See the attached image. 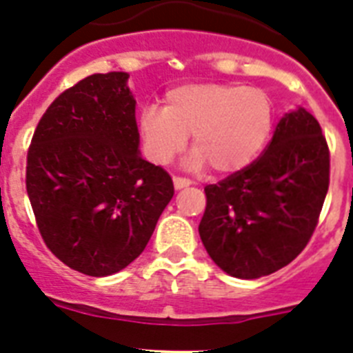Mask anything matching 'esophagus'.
<instances>
[{"label":"esophagus","instance_id":"34e87169","mask_svg":"<svg viewBox=\"0 0 353 353\" xmlns=\"http://www.w3.org/2000/svg\"><path fill=\"white\" fill-rule=\"evenodd\" d=\"M173 183H174V189H176V191H180V189H185V187L191 185L192 182L189 179H182V176H174Z\"/></svg>","mask_w":353,"mask_h":353}]
</instances>
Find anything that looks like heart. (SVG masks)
Listing matches in <instances>:
<instances>
[{
	"instance_id": "heart-1",
	"label": "heart",
	"mask_w": 353,
	"mask_h": 353,
	"mask_svg": "<svg viewBox=\"0 0 353 353\" xmlns=\"http://www.w3.org/2000/svg\"><path fill=\"white\" fill-rule=\"evenodd\" d=\"M272 102L260 88L239 83H187L164 97V108L146 105L139 130L146 154L155 164H168L185 148L192 134L194 152L187 166L208 164L230 174L251 164L270 136Z\"/></svg>"
}]
</instances>
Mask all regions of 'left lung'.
<instances>
[{
    "label": "left lung",
    "instance_id": "8db88e82",
    "mask_svg": "<svg viewBox=\"0 0 353 353\" xmlns=\"http://www.w3.org/2000/svg\"><path fill=\"white\" fill-rule=\"evenodd\" d=\"M329 170L316 118L304 108L286 113L256 161L205 187L198 230L215 265L239 279H258L295 260L318 224Z\"/></svg>",
    "mask_w": 353,
    "mask_h": 353
}]
</instances>
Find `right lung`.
Listing matches in <instances>:
<instances>
[{
	"label": "right lung",
	"mask_w": 353,
	"mask_h": 353,
	"mask_svg": "<svg viewBox=\"0 0 353 353\" xmlns=\"http://www.w3.org/2000/svg\"><path fill=\"white\" fill-rule=\"evenodd\" d=\"M127 72L84 77L40 118L26 191L43 242L81 274L120 272L145 251L174 194L170 174L139 152Z\"/></svg>",
	"instance_id": "add662e5"
}]
</instances>
